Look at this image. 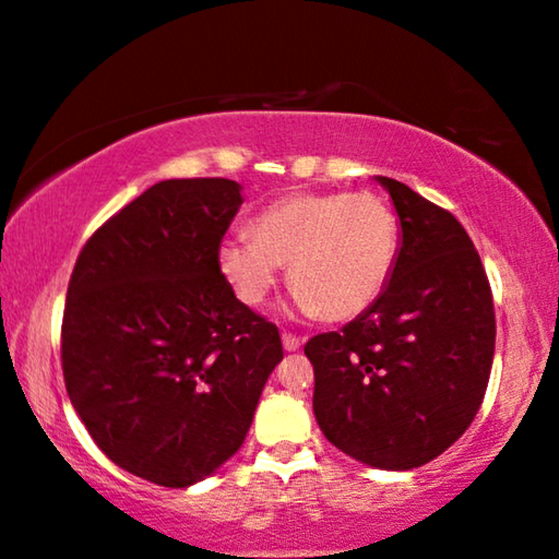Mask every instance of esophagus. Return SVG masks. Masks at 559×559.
Returning a JSON list of instances; mask_svg holds the SVG:
<instances>
[{"label":"esophagus","mask_w":559,"mask_h":559,"mask_svg":"<svg viewBox=\"0 0 559 559\" xmlns=\"http://www.w3.org/2000/svg\"><path fill=\"white\" fill-rule=\"evenodd\" d=\"M281 340H283V349H286V352H296L298 347H301V340H298L296 334H288V332H283Z\"/></svg>","instance_id":"obj_1"}]
</instances>
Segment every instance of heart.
Instances as JSON below:
<instances>
[{
  "instance_id": "b5f03b06",
  "label": "heart",
  "mask_w": 559,
  "mask_h": 559,
  "mask_svg": "<svg viewBox=\"0 0 559 559\" xmlns=\"http://www.w3.org/2000/svg\"><path fill=\"white\" fill-rule=\"evenodd\" d=\"M400 219L377 192H294L219 242V271L240 304L261 306L281 265L304 313L347 321L367 311L395 273Z\"/></svg>"
}]
</instances>
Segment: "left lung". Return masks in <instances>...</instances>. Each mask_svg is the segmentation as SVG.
Wrapping results in <instances>:
<instances>
[{
  "mask_svg": "<svg viewBox=\"0 0 559 559\" xmlns=\"http://www.w3.org/2000/svg\"><path fill=\"white\" fill-rule=\"evenodd\" d=\"M395 202L403 242L382 296L342 332L306 342L313 415L367 466L407 471L453 445L484 403L497 317L468 233L411 187L377 177Z\"/></svg>",
  "mask_w": 559,
  "mask_h": 559,
  "instance_id": "obj_1",
  "label": "left lung"
}]
</instances>
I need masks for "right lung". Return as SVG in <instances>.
<instances>
[{"mask_svg":"<svg viewBox=\"0 0 559 559\" xmlns=\"http://www.w3.org/2000/svg\"><path fill=\"white\" fill-rule=\"evenodd\" d=\"M240 204V185L223 177L148 187L91 235L68 283L70 403L116 466L169 489L238 451L283 359L278 326L219 271Z\"/></svg>","mask_w":559,"mask_h":559,"instance_id":"right-lung-1","label":"right lung"}]
</instances>
